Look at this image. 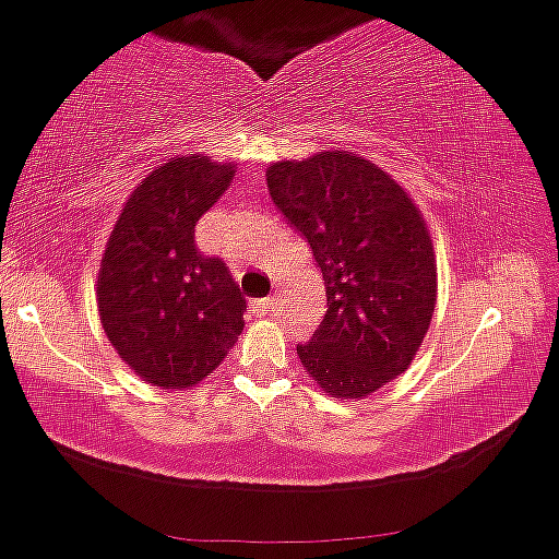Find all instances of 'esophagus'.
I'll list each match as a JSON object with an SVG mask.
<instances>
[{
    "mask_svg": "<svg viewBox=\"0 0 559 559\" xmlns=\"http://www.w3.org/2000/svg\"><path fill=\"white\" fill-rule=\"evenodd\" d=\"M274 306H277V298L274 296L258 298V301H253V311L255 314H269V311H274Z\"/></svg>",
    "mask_w": 559,
    "mask_h": 559,
    "instance_id": "1",
    "label": "esophagus"
}]
</instances>
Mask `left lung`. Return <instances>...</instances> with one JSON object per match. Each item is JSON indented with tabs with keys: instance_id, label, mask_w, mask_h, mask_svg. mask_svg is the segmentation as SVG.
I'll list each match as a JSON object with an SVG mask.
<instances>
[{
	"instance_id": "8db88e82",
	"label": "left lung",
	"mask_w": 559,
	"mask_h": 559,
	"mask_svg": "<svg viewBox=\"0 0 559 559\" xmlns=\"http://www.w3.org/2000/svg\"><path fill=\"white\" fill-rule=\"evenodd\" d=\"M266 183L325 280L328 311L298 357L325 392L368 397L411 365L435 311L421 213L392 176L349 152L277 162Z\"/></svg>"
}]
</instances>
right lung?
<instances>
[{
  "label": "right lung",
  "instance_id": "add662e5",
  "mask_svg": "<svg viewBox=\"0 0 559 559\" xmlns=\"http://www.w3.org/2000/svg\"><path fill=\"white\" fill-rule=\"evenodd\" d=\"M234 178L231 165L178 157L130 194L98 272V311L119 357L143 381L186 389L213 373L245 328L224 258L202 255L197 221Z\"/></svg>",
  "mask_w": 559,
  "mask_h": 559
}]
</instances>
